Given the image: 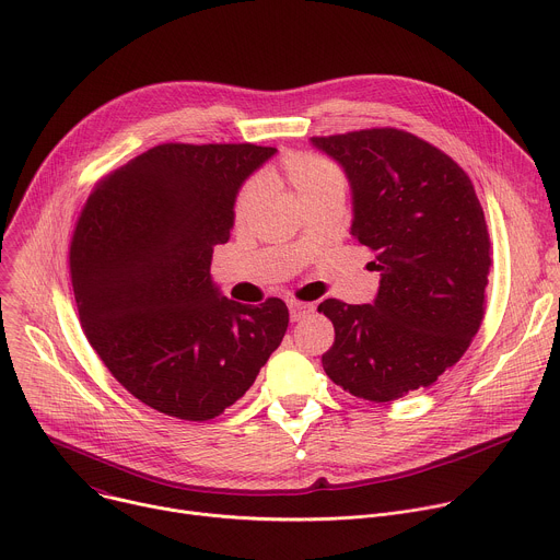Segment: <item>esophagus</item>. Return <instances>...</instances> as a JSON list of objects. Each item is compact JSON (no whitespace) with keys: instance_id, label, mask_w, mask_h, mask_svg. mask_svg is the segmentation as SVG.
I'll list each match as a JSON object with an SVG mask.
<instances>
[{"instance_id":"esophagus-1","label":"esophagus","mask_w":560,"mask_h":560,"mask_svg":"<svg viewBox=\"0 0 560 560\" xmlns=\"http://www.w3.org/2000/svg\"><path fill=\"white\" fill-rule=\"evenodd\" d=\"M288 307H290V318H292L294 324L301 322V318H305L314 310V305L301 303V301H288Z\"/></svg>"}]
</instances>
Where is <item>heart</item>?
<instances>
[{
	"mask_svg": "<svg viewBox=\"0 0 560 560\" xmlns=\"http://www.w3.org/2000/svg\"><path fill=\"white\" fill-rule=\"evenodd\" d=\"M277 177H281L292 188V192L303 206L324 197L346 195L343 173L332 162H328V159L312 152H292L283 156L277 168ZM261 195H264V188L259 182H250L244 186L234 206L236 221H244L253 214Z\"/></svg>",
	"mask_w": 560,
	"mask_h": 560,
	"instance_id": "1",
	"label": "heart"
}]
</instances>
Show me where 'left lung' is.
Returning a JSON list of instances; mask_svg holds the SVG:
<instances>
[{"mask_svg": "<svg viewBox=\"0 0 560 560\" xmlns=\"http://www.w3.org/2000/svg\"><path fill=\"white\" fill-rule=\"evenodd\" d=\"M310 143L343 168L352 236L381 275L372 303L326 299L335 326L326 374L365 401L432 385L481 328L490 275L486 214L469 177L428 141L372 128Z\"/></svg>", "mask_w": 560, "mask_h": 560, "instance_id": "8db88e82", "label": "left lung"}]
</instances>
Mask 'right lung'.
Wrapping results in <instances>:
<instances>
[{"label":"right lung","instance_id":"right-lung-1","mask_svg":"<svg viewBox=\"0 0 560 560\" xmlns=\"http://www.w3.org/2000/svg\"><path fill=\"white\" fill-rule=\"evenodd\" d=\"M277 148L164 143L108 175L77 221L70 277L86 339L141 404L208 421L281 346V299L244 305L212 281L234 201Z\"/></svg>","mask_w":560,"mask_h":560}]
</instances>
